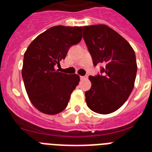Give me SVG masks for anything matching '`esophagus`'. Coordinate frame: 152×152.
Wrapping results in <instances>:
<instances>
[{"instance_id":"34e87169","label":"esophagus","mask_w":152,"mask_h":152,"mask_svg":"<svg viewBox=\"0 0 152 152\" xmlns=\"http://www.w3.org/2000/svg\"><path fill=\"white\" fill-rule=\"evenodd\" d=\"M88 78V76H87V75H85V76H80L81 80H87Z\"/></svg>"}]
</instances>
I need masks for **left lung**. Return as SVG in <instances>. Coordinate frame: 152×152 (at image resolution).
I'll use <instances>...</instances> for the list:
<instances>
[{
    "instance_id": "8db88e82",
    "label": "left lung",
    "mask_w": 152,
    "mask_h": 152,
    "mask_svg": "<svg viewBox=\"0 0 152 152\" xmlns=\"http://www.w3.org/2000/svg\"><path fill=\"white\" fill-rule=\"evenodd\" d=\"M83 36L100 73L90 76L91 88L85 92L86 102L95 113L108 114L120 108L134 87L137 65L130 44L106 25L83 27Z\"/></svg>"
}]
</instances>
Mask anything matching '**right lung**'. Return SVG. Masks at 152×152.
Instances as JSON below:
<instances>
[{
  "label": "right lung",
  "mask_w": 152,
  "mask_h": 152,
  "mask_svg": "<svg viewBox=\"0 0 152 152\" xmlns=\"http://www.w3.org/2000/svg\"><path fill=\"white\" fill-rule=\"evenodd\" d=\"M82 39V27L55 26L39 34L24 53L22 76L26 91L37 110L53 115L66 108L80 82L76 74L56 71L69 48Z\"/></svg>",
  "instance_id": "right-lung-1"
}]
</instances>
